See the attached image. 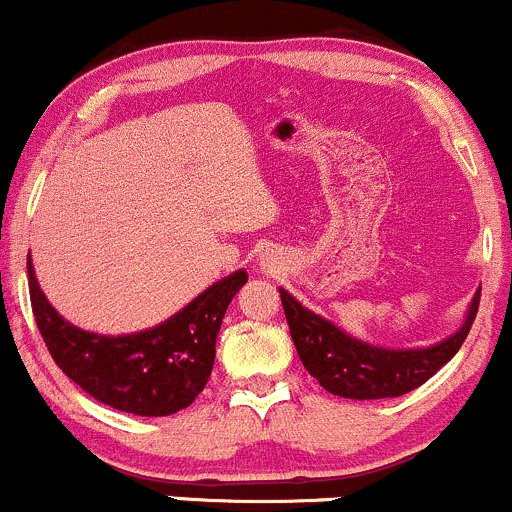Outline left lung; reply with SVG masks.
Returning <instances> with one entry per match:
<instances>
[{
  "label": "left lung",
  "instance_id": "left-lung-1",
  "mask_svg": "<svg viewBox=\"0 0 512 512\" xmlns=\"http://www.w3.org/2000/svg\"><path fill=\"white\" fill-rule=\"evenodd\" d=\"M289 322L291 339L296 344L305 370L332 395L346 399H385L416 390L438 373L460 351L479 310L477 291L460 332L428 349L392 351L378 349L344 334L330 320L303 308L291 293L279 289Z\"/></svg>",
  "mask_w": 512,
  "mask_h": 512
}]
</instances>
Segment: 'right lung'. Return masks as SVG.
<instances>
[{"instance_id": "right-lung-1", "label": "right lung", "mask_w": 512, "mask_h": 512, "mask_svg": "<svg viewBox=\"0 0 512 512\" xmlns=\"http://www.w3.org/2000/svg\"><path fill=\"white\" fill-rule=\"evenodd\" d=\"M245 281L240 269L154 330L103 337L52 308L28 260L31 308L50 356L93 399L137 416H168L195 402L214 368L223 315Z\"/></svg>"}]
</instances>
